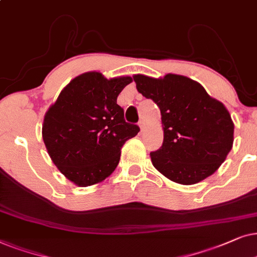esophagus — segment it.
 <instances>
[{"instance_id": "obj_1", "label": "esophagus", "mask_w": 257, "mask_h": 257, "mask_svg": "<svg viewBox=\"0 0 257 257\" xmlns=\"http://www.w3.org/2000/svg\"><path fill=\"white\" fill-rule=\"evenodd\" d=\"M139 126H140V129H141V132H143V131H145V128H146V123L143 121H140Z\"/></svg>"}]
</instances>
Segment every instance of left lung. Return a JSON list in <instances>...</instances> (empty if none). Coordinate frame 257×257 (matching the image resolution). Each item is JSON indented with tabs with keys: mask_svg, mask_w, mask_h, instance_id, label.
<instances>
[{
	"mask_svg": "<svg viewBox=\"0 0 257 257\" xmlns=\"http://www.w3.org/2000/svg\"><path fill=\"white\" fill-rule=\"evenodd\" d=\"M133 78L139 93L155 102L161 111L163 143L150 153L153 166L184 186L213 175L234 142V122L223 103L183 75L155 78L138 74Z\"/></svg>",
	"mask_w": 257,
	"mask_h": 257,
	"instance_id": "8db88e82",
	"label": "left lung"
}]
</instances>
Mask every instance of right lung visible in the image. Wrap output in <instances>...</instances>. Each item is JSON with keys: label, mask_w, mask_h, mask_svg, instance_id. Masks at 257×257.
I'll return each mask as SVG.
<instances>
[{"label": "right lung", "mask_w": 257, "mask_h": 257, "mask_svg": "<svg viewBox=\"0 0 257 257\" xmlns=\"http://www.w3.org/2000/svg\"><path fill=\"white\" fill-rule=\"evenodd\" d=\"M131 76L105 78L88 71L62 89L43 118L42 138L57 169L78 187L107 179L117 167L126 140L140 128L124 121L117 96Z\"/></svg>", "instance_id": "1"}]
</instances>
